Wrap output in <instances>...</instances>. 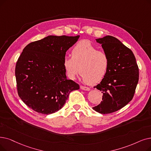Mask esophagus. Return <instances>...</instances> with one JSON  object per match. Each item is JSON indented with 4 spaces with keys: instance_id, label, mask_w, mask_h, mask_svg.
Segmentation results:
<instances>
[{
    "instance_id": "1",
    "label": "esophagus",
    "mask_w": 151,
    "mask_h": 151,
    "mask_svg": "<svg viewBox=\"0 0 151 151\" xmlns=\"http://www.w3.org/2000/svg\"><path fill=\"white\" fill-rule=\"evenodd\" d=\"M80 89L83 90V91H89L90 90V89L89 88L86 87V86H81Z\"/></svg>"
}]
</instances>
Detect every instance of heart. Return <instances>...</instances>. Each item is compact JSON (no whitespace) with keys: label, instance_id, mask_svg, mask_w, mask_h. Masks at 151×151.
Here are the masks:
<instances>
[{"label":"heart","instance_id":"1","mask_svg":"<svg viewBox=\"0 0 151 151\" xmlns=\"http://www.w3.org/2000/svg\"><path fill=\"white\" fill-rule=\"evenodd\" d=\"M63 63L71 79H74L80 71L83 80L94 84L101 81L106 75L110 59L106 52L98 50L91 41L83 40L72 49L71 57L64 58Z\"/></svg>","mask_w":151,"mask_h":151}]
</instances>
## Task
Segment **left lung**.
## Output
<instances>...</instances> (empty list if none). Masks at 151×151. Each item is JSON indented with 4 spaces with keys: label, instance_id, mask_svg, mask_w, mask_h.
Here are the masks:
<instances>
[{
    "label": "left lung",
    "instance_id": "1",
    "mask_svg": "<svg viewBox=\"0 0 151 151\" xmlns=\"http://www.w3.org/2000/svg\"><path fill=\"white\" fill-rule=\"evenodd\" d=\"M108 54L110 65L101 83L94 86L102 101L93 109L102 114L113 113L132 100L139 81V68L132 50L111 36L96 39Z\"/></svg>",
    "mask_w": 151,
    "mask_h": 151
}]
</instances>
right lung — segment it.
Instances as JSON below:
<instances>
[{
    "mask_svg": "<svg viewBox=\"0 0 151 151\" xmlns=\"http://www.w3.org/2000/svg\"><path fill=\"white\" fill-rule=\"evenodd\" d=\"M80 36H49L26 46L15 66L19 97L39 114H51L62 108L79 84L67 80L63 59Z\"/></svg>",
    "mask_w": 151,
    "mask_h": 151,
    "instance_id": "right-lung-1",
    "label": "right lung"
}]
</instances>
